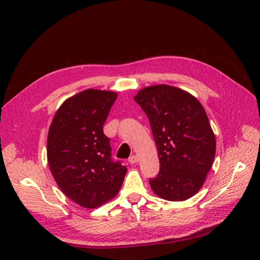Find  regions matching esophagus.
<instances>
[{
  "label": "esophagus",
  "instance_id": "obj_1",
  "mask_svg": "<svg viewBox=\"0 0 260 260\" xmlns=\"http://www.w3.org/2000/svg\"><path fill=\"white\" fill-rule=\"evenodd\" d=\"M137 161H139V158H137L136 155H132V156H129V158H128L129 164H135V163H137Z\"/></svg>",
  "mask_w": 260,
  "mask_h": 260
}]
</instances>
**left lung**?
Wrapping results in <instances>:
<instances>
[{
    "instance_id": "left-lung-1",
    "label": "left lung",
    "mask_w": 260,
    "mask_h": 260,
    "mask_svg": "<svg viewBox=\"0 0 260 260\" xmlns=\"http://www.w3.org/2000/svg\"><path fill=\"white\" fill-rule=\"evenodd\" d=\"M148 117L159 171L152 190L168 201H183L201 189L212 167L215 137L197 98L168 85L146 87L134 97Z\"/></svg>"
}]
</instances>
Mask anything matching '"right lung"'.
<instances>
[{
  "mask_svg": "<svg viewBox=\"0 0 260 260\" xmlns=\"http://www.w3.org/2000/svg\"><path fill=\"white\" fill-rule=\"evenodd\" d=\"M117 93L87 89L57 110L48 134V163L70 200L97 208L117 194L127 169L112 157L103 127Z\"/></svg>",
  "mask_w": 260,
  "mask_h": 260,
  "instance_id": "1",
  "label": "right lung"
}]
</instances>
